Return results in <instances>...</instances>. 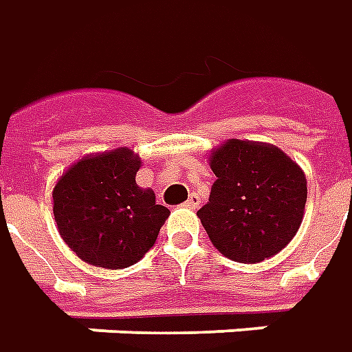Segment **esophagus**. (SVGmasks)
Wrapping results in <instances>:
<instances>
[{
    "label": "esophagus",
    "mask_w": 352,
    "mask_h": 352,
    "mask_svg": "<svg viewBox=\"0 0 352 352\" xmlns=\"http://www.w3.org/2000/svg\"><path fill=\"white\" fill-rule=\"evenodd\" d=\"M201 204V197L197 195V193H190V199L186 201V207H190V209H197Z\"/></svg>",
    "instance_id": "esophagus-1"
}]
</instances>
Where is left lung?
I'll use <instances>...</instances> for the list:
<instances>
[{
    "label": "left lung",
    "instance_id": "left-lung-1",
    "mask_svg": "<svg viewBox=\"0 0 352 352\" xmlns=\"http://www.w3.org/2000/svg\"><path fill=\"white\" fill-rule=\"evenodd\" d=\"M217 176L197 211L225 258L259 263L277 256L298 232L306 207V174L271 143L226 139L209 155Z\"/></svg>",
    "mask_w": 352,
    "mask_h": 352
}]
</instances>
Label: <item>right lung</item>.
Returning a JSON list of instances; mask_svg holds the SVG:
<instances>
[{"label":"right lung","instance_id":"right-lung-1","mask_svg":"<svg viewBox=\"0 0 352 352\" xmlns=\"http://www.w3.org/2000/svg\"><path fill=\"white\" fill-rule=\"evenodd\" d=\"M141 157L120 147L85 155L54 186V221L77 258L104 270L138 263L170 211L135 182Z\"/></svg>","mask_w":352,"mask_h":352}]
</instances>
